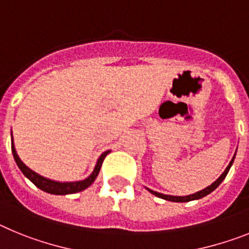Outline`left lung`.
I'll return each mask as SVG.
<instances>
[{"label":"left lung","instance_id":"left-lung-1","mask_svg":"<svg viewBox=\"0 0 249 249\" xmlns=\"http://www.w3.org/2000/svg\"><path fill=\"white\" fill-rule=\"evenodd\" d=\"M234 157H235V154H234ZM234 157H233V159H232V160H231V163L228 164V166H227V168H226V170H224V172H223V174H222V176H220L219 178H218L217 180L214 181V183H212V184L209 185V187L205 188V189L199 190V192H196V193H194V194H190V196H166V194L158 193V192H154V190H150V189H148V188H146V189H148L151 194H154V196H159V198H163V199H165V200H170V202H180V203H183V202H190V200H194V199H200V198H203V196H208L209 193H212V192H213V190H214L215 188H217L218 185H219L220 183H222V181L224 180V178H226L227 174H228L229 169H231V166H232L233 161H234Z\"/></svg>","mask_w":249,"mask_h":249}]
</instances>
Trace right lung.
Segmentation results:
<instances>
[{
    "label": "right lung",
    "mask_w": 249,
    "mask_h": 249,
    "mask_svg": "<svg viewBox=\"0 0 249 249\" xmlns=\"http://www.w3.org/2000/svg\"><path fill=\"white\" fill-rule=\"evenodd\" d=\"M11 149H12V154H14L15 161H16V164L18 165L21 172L23 173V176L27 179H30V180H31L36 187L40 188L41 190H44V192L50 194H56V196H66V194L77 193V192H81V190L90 187V185L94 183L95 179H96V177H98L99 172H100L101 164H103L104 159H105V157L110 153V151H105V153H103V154L100 155L98 163L95 165L94 172H92L86 179L80 181H70V183H60V181L51 180V179H47L44 178V177L38 176L37 173H35L34 170L30 169L29 166H26L25 164L21 161L18 155H17L16 149H15L14 145V139L11 140Z\"/></svg>",
    "instance_id": "obj_1"
}]
</instances>
